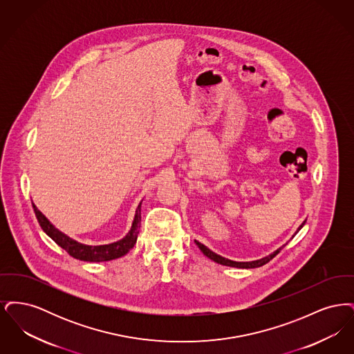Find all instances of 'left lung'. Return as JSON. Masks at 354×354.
I'll use <instances>...</instances> for the list:
<instances>
[{
	"mask_svg": "<svg viewBox=\"0 0 354 354\" xmlns=\"http://www.w3.org/2000/svg\"><path fill=\"white\" fill-rule=\"evenodd\" d=\"M304 224H305V221H303V224L297 228V231H296V234L301 230L304 227ZM295 234V235H296ZM293 235V236H295ZM195 243H196V245L199 247V250L202 251L208 259H211V260H214L215 263H218V264H221V266H227V267H234V268H243V270H252V268H259V267H261V266H264V264H267L268 261H270L277 253L281 251V248L286 245H283V247H280V248H277L276 251H273V252L270 253V254H267V256H264V257H261V259H259V260H252V261H235V260H230V259H227V257H223V256H220L218 253L214 252V251H211L208 247H205L204 244H202L201 241H198V240H195Z\"/></svg>",
	"mask_w": 354,
	"mask_h": 354,
	"instance_id": "obj_1",
	"label": "left lung"
}]
</instances>
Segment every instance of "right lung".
<instances>
[{"label":"right lung","instance_id":"right-lung-1","mask_svg":"<svg viewBox=\"0 0 354 354\" xmlns=\"http://www.w3.org/2000/svg\"><path fill=\"white\" fill-rule=\"evenodd\" d=\"M143 202V201H142ZM142 202L138 204L136 211H135L134 220L131 224L130 231L123 239L118 241L110 243V244H102V245H87L84 243H80L70 236L61 232L58 228H55L38 208L33 204L34 212L37 220L44 230V232L53 239L61 248H64L66 252L73 256L77 260L82 261H91V263H101V261H110L114 259H118L124 256L129 252L136 243V239L139 235V228H140V209H142Z\"/></svg>","mask_w":354,"mask_h":354}]
</instances>
